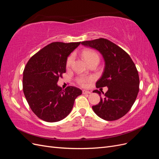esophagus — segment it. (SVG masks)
Segmentation results:
<instances>
[{
    "mask_svg": "<svg viewBox=\"0 0 159 159\" xmlns=\"http://www.w3.org/2000/svg\"><path fill=\"white\" fill-rule=\"evenodd\" d=\"M91 92L89 91H86V90H82V93L83 94H89Z\"/></svg>",
    "mask_w": 159,
    "mask_h": 159,
    "instance_id": "obj_1",
    "label": "esophagus"
}]
</instances>
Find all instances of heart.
I'll use <instances>...</instances> for the list:
<instances>
[{"instance_id": "heart-1", "label": "heart", "mask_w": 159, "mask_h": 159, "mask_svg": "<svg viewBox=\"0 0 159 159\" xmlns=\"http://www.w3.org/2000/svg\"><path fill=\"white\" fill-rule=\"evenodd\" d=\"M82 56L84 57V58L85 60V61L88 62V64L91 63V61H93L95 60L99 61V57L98 54H97V52L93 50H85L82 52ZM74 60V56L73 55H70L68 57V58L66 60V66L67 68H69L71 66L72 61ZM93 80V77H86V76H80L78 77V78L76 79V81L79 85L81 86H83V87H85V86L87 85L88 83H89L90 81H91Z\"/></svg>"}]
</instances>
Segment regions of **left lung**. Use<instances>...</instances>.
I'll use <instances>...</instances> for the list:
<instances>
[{
  "mask_svg": "<svg viewBox=\"0 0 159 159\" xmlns=\"http://www.w3.org/2000/svg\"><path fill=\"white\" fill-rule=\"evenodd\" d=\"M81 44L98 50L105 60L103 75L96 88L107 86L108 90L98 105L92 106L96 115L106 121L123 117L131 109L139 90V77L134 62L121 48L105 38L84 41ZM96 92L101 95L98 89Z\"/></svg>",
  "mask_w": 159,
  "mask_h": 159,
  "instance_id": "obj_1",
  "label": "left lung"
}]
</instances>
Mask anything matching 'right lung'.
<instances>
[{"instance_id": "right-lung-1", "label": "right lung", "mask_w": 159, "mask_h": 159, "mask_svg": "<svg viewBox=\"0 0 159 159\" xmlns=\"http://www.w3.org/2000/svg\"><path fill=\"white\" fill-rule=\"evenodd\" d=\"M80 42H52L28 60L23 71L24 94L36 116L46 122H56L68 116L75 98L82 93L74 86L65 89L57 85L66 73L68 56Z\"/></svg>"}]
</instances>
